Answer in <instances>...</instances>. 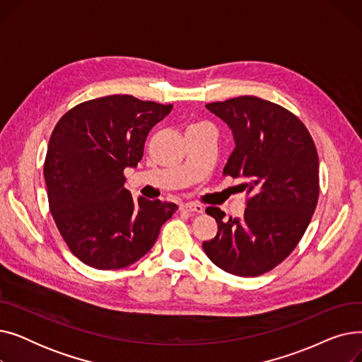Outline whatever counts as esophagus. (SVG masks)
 Instances as JSON below:
<instances>
[{
  "label": "esophagus",
  "mask_w": 362,
  "mask_h": 362,
  "mask_svg": "<svg viewBox=\"0 0 362 362\" xmlns=\"http://www.w3.org/2000/svg\"><path fill=\"white\" fill-rule=\"evenodd\" d=\"M182 210L185 211H189V213H197V214H201L204 211V206L198 202H185L180 205Z\"/></svg>",
  "instance_id": "obj_1"
}]
</instances>
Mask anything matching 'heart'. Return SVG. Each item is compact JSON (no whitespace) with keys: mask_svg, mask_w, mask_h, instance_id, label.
I'll use <instances>...</instances> for the list:
<instances>
[{"mask_svg":"<svg viewBox=\"0 0 362 362\" xmlns=\"http://www.w3.org/2000/svg\"><path fill=\"white\" fill-rule=\"evenodd\" d=\"M201 124H205V123H197V124H192V126H201Z\"/></svg>","mask_w":362,"mask_h":362,"instance_id":"b5f03b06","label":"heart"}]
</instances>
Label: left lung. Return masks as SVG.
Returning a JSON list of instances; mask_svg holds the SVG:
<instances>
[{"label": "left lung", "instance_id": "1", "mask_svg": "<svg viewBox=\"0 0 362 362\" xmlns=\"http://www.w3.org/2000/svg\"><path fill=\"white\" fill-rule=\"evenodd\" d=\"M233 132L235 149L224 176L240 177L246 210L224 218L208 206L218 232L202 248L217 267L255 277L286 259L305 233L320 194L315 144L293 112L258 97L230 98L205 105Z\"/></svg>", "mask_w": 362, "mask_h": 362}]
</instances>
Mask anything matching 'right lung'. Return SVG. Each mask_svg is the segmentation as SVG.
<instances>
[{
	"mask_svg": "<svg viewBox=\"0 0 362 362\" xmlns=\"http://www.w3.org/2000/svg\"><path fill=\"white\" fill-rule=\"evenodd\" d=\"M171 108L108 95L78 104L55 124L44 163L49 210L69 250L89 267L136 262L176 213L173 202L133 199L123 175L142 160L149 130Z\"/></svg>",
	"mask_w": 362,
	"mask_h": 362,
	"instance_id": "right-lung-1",
	"label": "right lung"
}]
</instances>
